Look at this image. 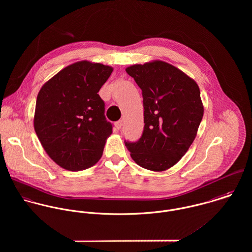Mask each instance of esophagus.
Instances as JSON below:
<instances>
[{"label": "esophagus", "mask_w": 252, "mask_h": 252, "mask_svg": "<svg viewBox=\"0 0 252 252\" xmlns=\"http://www.w3.org/2000/svg\"><path fill=\"white\" fill-rule=\"evenodd\" d=\"M114 126H115V128L117 129V130H119V129H121V127H122V120H119V121H117V122H115V124H114Z\"/></svg>", "instance_id": "esophagus-1"}]
</instances>
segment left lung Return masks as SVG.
<instances>
[{"label":"left lung","mask_w":252,"mask_h":252,"mask_svg":"<svg viewBox=\"0 0 252 252\" xmlns=\"http://www.w3.org/2000/svg\"><path fill=\"white\" fill-rule=\"evenodd\" d=\"M143 91L142 138L126 143L132 159L142 168L163 172L175 166L194 142L204 115L197 82L162 60L127 67Z\"/></svg>","instance_id":"left-lung-1"}]
</instances>
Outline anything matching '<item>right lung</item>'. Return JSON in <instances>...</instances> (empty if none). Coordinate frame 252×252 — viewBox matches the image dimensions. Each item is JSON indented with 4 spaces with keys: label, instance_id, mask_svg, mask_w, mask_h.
<instances>
[{
    "label": "right lung",
    "instance_id": "obj_1",
    "mask_svg": "<svg viewBox=\"0 0 252 252\" xmlns=\"http://www.w3.org/2000/svg\"><path fill=\"white\" fill-rule=\"evenodd\" d=\"M113 68L82 60L57 72L36 97L34 128L47 155L77 172L94 166L112 133L98 92Z\"/></svg>",
    "mask_w": 252,
    "mask_h": 252
}]
</instances>
